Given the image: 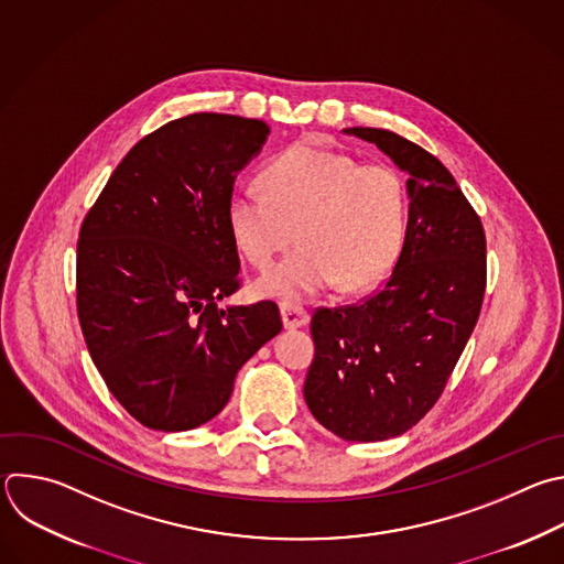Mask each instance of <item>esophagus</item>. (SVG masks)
Segmentation results:
<instances>
[{
    "instance_id": "esophagus-1",
    "label": "esophagus",
    "mask_w": 564,
    "mask_h": 564,
    "mask_svg": "<svg viewBox=\"0 0 564 564\" xmlns=\"http://www.w3.org/2000/svg\"><path fill=\"white\" fill-rule=\"evenodd\" d=\"M281 316H283L285 329H296V327H303L310 323V312L299 303H283Z\"/></svg>"
}]
</instances>
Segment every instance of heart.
I'll return each instance as SVG.
<instances>
[{
	"mask_svg": "<svg viewBox=\"0 0 564 564\" xmlns=\"http://www.w3.org/2000/svg\"><path fill=\"white\" fill-rule=\"evenodd\" d=\"M263 191L239 187L228 226L250 265L268 270L257 292L294 303L336 283L345 292L377 285L394 268L408 230L410 193L399 167L312 143L276 154L261 172Z\"/></svg>",
	"mask_w": 564,
	"mask_h": 564,
	"instance_id": "1",
	"label": "heart"
}]
</instances>
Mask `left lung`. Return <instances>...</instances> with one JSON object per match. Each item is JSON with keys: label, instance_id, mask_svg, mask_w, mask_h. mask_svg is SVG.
<instances>
[{"label": "left lung", "instance_id": "8db88e82", "mask_svg": "<svg viewBox=\"0 0 564 564\" xmlns=\"http://www.w3.org/2000/svg\"><path fill=\"white\" fill-rule=\"evenodd\" d=\"M410 172V221L386 283L360 303L318 307L305 379L314 419L345 441L401 436L441 399L476 327L487 285L480 217L452 172L383 128H347Z\"/></svg>", "mask_w": 564, "mask_h": 564}]
</instances>
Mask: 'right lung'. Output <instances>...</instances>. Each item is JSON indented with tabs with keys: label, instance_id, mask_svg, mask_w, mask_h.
Masks as SVG:
<instances>
[{
	"label": "right lung",
	"instance_id": "add662e5",
	"mask_svg": "<svg viewBox=\"0 0 564 564\" xmlns=\"http://www.w3.org/2000/svg\"><path fill=\"white\" fill-rule=\"evenodd\" d=\"M268 134L237 115L167 121L132 145L82 224L79 325L110 394L150 430L215 419L283 327L274 301L217 307L241 288L235 178Z\"/></svg>",
	"mask_w": 564,
	"mask_h": 564
}]
</instances>
